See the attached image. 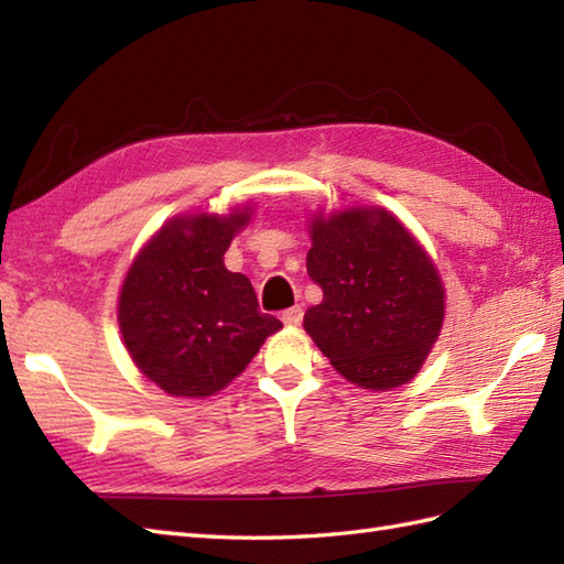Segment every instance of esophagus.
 Instances as JSON below:
<instances>
[{"instance_id": "34e87169", "label": "esophagus", "mask_w": 564, "mask_h": 564, "mask_svg": "<svg viewBox=\"0 0 564 564\" xmlns=\"http://www.w3.org/2000/svg\"><path fill=\"white\" fill-rule=\"evenodd\" d=\"M281 319H283L289 327H297V325H301V322H303V307H301V305L289 307V310H285V313L281 315Z\"/></svg>"}]
</instances>
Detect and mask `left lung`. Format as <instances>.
<instances>
[{
    "label": "left lung",
    "mask_w": 564,
    "mask_h": 564,
    "mask_svg": "<svg viewBox=\"0 0 564 564\" xmlns=\"http://www.w3.org/2000/svg\"><path fill=\"white\" fill-rule=\"evenodd\" d=\"M307 275L322 303L305 329L344 378L368 390L412 380L443 322V285L416 239L386 210L313 223Z\"/></svg>",
    "instance_id": "obj_1"
}]
</instances>
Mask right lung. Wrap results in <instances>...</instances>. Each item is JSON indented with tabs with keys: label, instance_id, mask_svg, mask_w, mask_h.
<instances>
[{
	"label": "right lung",
	"instance_id": "1",
	"mask_svg": "<svg viewBox=\"0 0 564 564\" xmlns=\"http://www.w3.org/2000/svg\"><path fill=\"white\" fill-rule=\"evenodd\" d=\"M247 220V213L176 218L126 275L118 303L123 341L140 373L174 398L223 390L283 327L261 313L247 275L225 269L223 254Z\"/></svg>",
	"mask_w": 564,
	"mask_h": 564
}]
</instances>
